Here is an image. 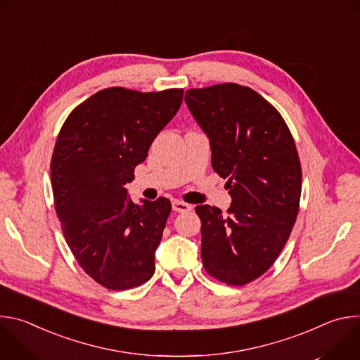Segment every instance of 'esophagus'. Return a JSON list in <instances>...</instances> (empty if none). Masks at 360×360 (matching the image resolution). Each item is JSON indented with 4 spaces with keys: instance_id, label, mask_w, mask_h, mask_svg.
I'll use <instances>...</instances> for the list:
<instances>
[{
    "instance_id": "34e87169",
    "label": "esophagus",
    "mask_w": 360,
    "mask_h": 360,
    "mask_svg": "<svg viewBox=\"0 0 360 360\" xmlns=\"http://www.w3.org/2000/svg\"><path fill=\"white\" fill-rule=\"evenodd\" d=\"M191 208L192 207L186 202H182V200H174L172 202V210L175 212H188V211H191Z\"/></svg>"
}]
</instances>
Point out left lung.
Returning <instances> with one entry per match:
<instances>
[{
    "label": "left lung",
    "mask_w": 360,
    "mask_h": 360,
    "mask_svg": "<svg viewBox=\"0 0 360 360\" xmlns=\"http://www.w3.org/2000/svg\"><path fill=\"white\" fill-rule=\"evenodd\" d=\"M185 101L232 196L226 214L210 205L195 208L203 268L222 283L242 286L275 264L295 225L302 191L296 145L279 111L249 86L192 88Z\"/></svg>",
    "instance_id": "8db88e82"
}]
</instances>
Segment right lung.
<instances>
[{"instance_id": "obj_1", "label": "right lung", "mask_w": 360, "mask_h": 360, "mask_svg": "<svg viewBox=\"0 0 360 360\" xmlns=\"http://www.w3.org/2000/svg\"><path fill=\"white\" fill-rule=\"evenodd\" d=\"M182 88L101 89L72 110L51 158L54 205L78 265L96 283L127 290L155 272L171 202L128 199L124 185L181 107Z\"/></svg>"}]
</instances>
